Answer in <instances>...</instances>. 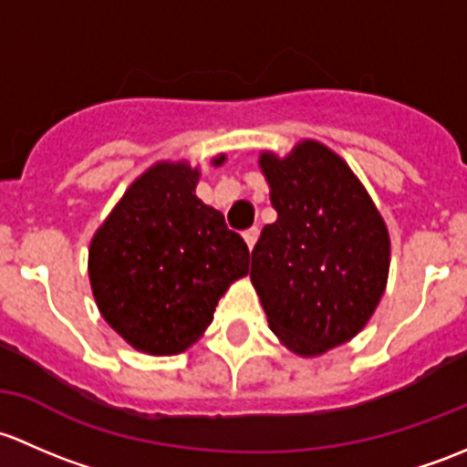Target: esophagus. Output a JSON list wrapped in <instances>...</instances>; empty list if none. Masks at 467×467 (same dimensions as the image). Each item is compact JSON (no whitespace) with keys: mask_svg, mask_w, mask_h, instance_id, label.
Returning a JSON list of instances; mask_svg holds the SVG:
<instances>
[{"mask_svg":"<svg viewBox=\"0 0 467 467\" xmlns=\"http://www.w3.org/2000/svg\"><path fill=\"white\" fill-rule=\"evenodd\" d=\"M258 235H261V229H258V227H252V229H247V232L243 234L244 243H247V247H249V249H254V244H256Z\"/></svg>","mask_w":467,"mask_h":467,"instance_id":"1","label":"esophagus"}]
</instances>
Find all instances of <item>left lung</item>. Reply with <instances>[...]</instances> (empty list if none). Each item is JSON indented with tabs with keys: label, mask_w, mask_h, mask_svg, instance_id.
I'll use <instances>...</instances> for the list:
<instances>
[{
	"label": "left lung",
	"mask_w": 467,
	"mask_h": 467,
	"mask_svg": "<svg viewBox=\"0 0 467 467\" xmlns=\"http://www.w3.org/2000/svg\"><path fill=\"white\" fill-rule=\"evenodd\" d=\"M261 171L278 218L252 252L254 287L269 328L301 358L346 344L367 326L387 287V224L348 163L324 143H296Z\"/></svg>",
	"instance_id": "1"
}]
</instances>
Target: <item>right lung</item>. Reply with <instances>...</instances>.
I'll use <instances>...</instances> for the list:
<instances>
[{
    "mask_svg": "<svg viewBox=\"0 0 467 467\" xmlns=\"http://www.w3.org/2000/svg\"><path fill=\"white\" fill-rule=\"evenodd\" d=\"M224 155L215 157L220 166ZM200 171L160 161L130 184L89 244L103 319L137 350L175 355L202 337L215 306L249 272V249L198 195Z\"/></svg>",
    "mask_w": 467,
    "mask_h": 467,
    "instance_id": "right-lung-1",
    "label": "right lung"
}]
</instances>
